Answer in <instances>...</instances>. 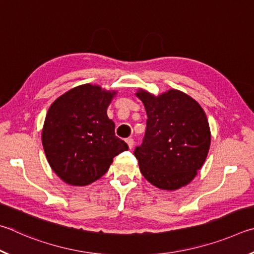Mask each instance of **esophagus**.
I'll return each instance as SVG.
<instances>
[{"label":"esophagus","instance_id":"esophagus-1","mask_svg":"<svg viewBox=\"0 0 254 254\" xmlns=\"http://www.w3.org/2000/svg\"><path fill=\"white\" fill-rule=\"evenodd\" d=\"M126 143L128 145V147H129L130 149L134 147V139H132V138H127L126 139Z\"/></svg>","mask_w":254,"mask_h":254}]
</instances>
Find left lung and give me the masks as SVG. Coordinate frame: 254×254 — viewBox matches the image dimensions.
<instances>
[{"label":"left lung","mask_w":254,"mask_h":254,"mask_svg":"<svg viewBox=\"0 0 254 254\" xmlns=\"http://www.w3.org/2000/svg\"><path fill=\"white\" fill-rule=\"evenodd\" d=\"M147 123L134 155L141 174L161 190L188 185L201 170L211 145L206 115L193 98L175 89L159 96L138 90Z\"/></svg>","instance_id":"left-lung-1"}]
</instances>
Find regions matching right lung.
<instances>
[{"label":"right lung","instance_id":"obj_1","mask_svg":"<svg viewBox=\"0 0 254 254\" xmlns=\"http://www.w3.org/2000/svg\"><path fill=\"white\" fill-rule=\"evenodd\" d=\"M115 95L87 83L66 91L49 108L43 149L53 172L66 184L93 183L106 174L115 156L128 149L107 116Z\"/></svg>","mask_w":254,"mask_h":254}]
</instances>
